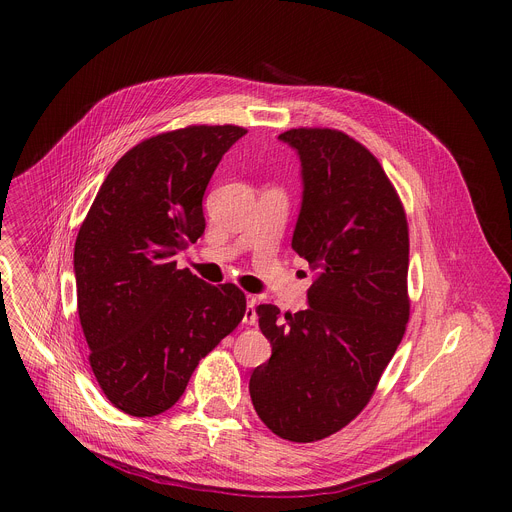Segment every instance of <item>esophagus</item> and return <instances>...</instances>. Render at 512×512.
I'll use <instances>...</instances> for the list:
<instances>
[{"label":"esophagus","mask_w":512,"mask_h":512,"mask_svg":"<svg viewBox=\"0 0 512 512\" xmlns=\"http://www.w3.org/2000/svg\"><path fill=\"white\" fill-rule=\"evenodd\" d=\"M255 306H257V298H255V296H249V298H247V310H245V316H243V322H245L247 326H255V324H257Z\"/></svg>","instance_id":"esophagus-1"}]
</instances>
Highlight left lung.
I'll return each mask as SVG.
<instances>
[{"label": "left lung", "instance_id": "left-lung-1", "mask_svg": "<svg viewBox=\"0 0 512 512\" xmlns=\"http://www.w3.org/2000/svg\"><path fill=\"white\" fill-rule=\"evenodd\" d=\"M302 160L304 202L291 249L308 259L310 308H257L271 358L249 381L279 437L312 444L346 427L377 391L409 322V225L379 160L330 127L279 135Z\"/></svg>", "mask_w": 512, "mask_h": 512}]
</instances>
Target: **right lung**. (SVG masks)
Segmentation results:
<instances>
[{
  "instance_id": "right-lung-1",
  "label": "right lung",
  "mask_w": 512,
  "mask_h": 512,
  "mask_svg": "<svg viewBox=\"0 0 512 512\" xmlns=\"http://www.w3.org/2000/svg\"><path fill=\"white\" fill-rule=\"evenodd\" d=\"M239 125H186L139 141L111 168L75 243L77 308L93 375L119 411L154 417L243 320L235 283L210 285L176 255L204 233L202 196Z\"/></svg>"
}]
</instances>
